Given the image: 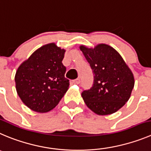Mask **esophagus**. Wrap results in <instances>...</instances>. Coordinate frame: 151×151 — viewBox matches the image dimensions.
Returning a JSON list of instances; mask_svg holds the SVG:
<instances>
[{
  "label": "esophagus",
  "mask_w": 151,
  "mask_h": 151,
  "mask_svg": "<svg viewBox=\"0 0 151 151\" xmlns=\"http://www.w3.org/2000/svg\"><path fill=\"white\" fill-rule=\"evenodd\" d=\"M73 83L76 84V85H79V84L80 83V79H76V80H73Z\"/></svg>",
  "instance_id": "obj_1"
}]
</instances>
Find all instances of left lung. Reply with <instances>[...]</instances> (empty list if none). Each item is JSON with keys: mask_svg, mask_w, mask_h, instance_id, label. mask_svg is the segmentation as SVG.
Here are the masks:
<instances>
[{"mask_svg": "<svg viewBox=\"0 0 151 151\" xmlns=\"http://www.w3.org/2000/svg\"><path fill=\"white\" fill-rule=\"evenodd\" d=\"M89 63L94 84L82 92V98L92 112L99 115L117 112L127 102L134 87L133 72L119 53L111 46L99 44L94 48L80 47Z\"/></svg>", "mask_w": 151, "mask_h": 151, "instance_id": "left-lung-1", "label": "left lung"}]
</instances>
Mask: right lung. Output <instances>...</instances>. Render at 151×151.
I'll use <instances>...</instances> for the list:
<instances>
[{"label":"right lung","mask_w":151,"mask_h":151,"mask_svg":"<svg viewBox=\"0 0 151 151\" xmlns=\"http://www.w3.org/2000/svg\"><path fill=\"white\" fill-rule=\"evenodd\" d=\"M65 50L55 43L47 44L33 52L17 69L15 88L22 102L35 112L53 109L69 88L63 61Z\"/></svg>","instance_id":"right-lung-1"}]
</instances>
